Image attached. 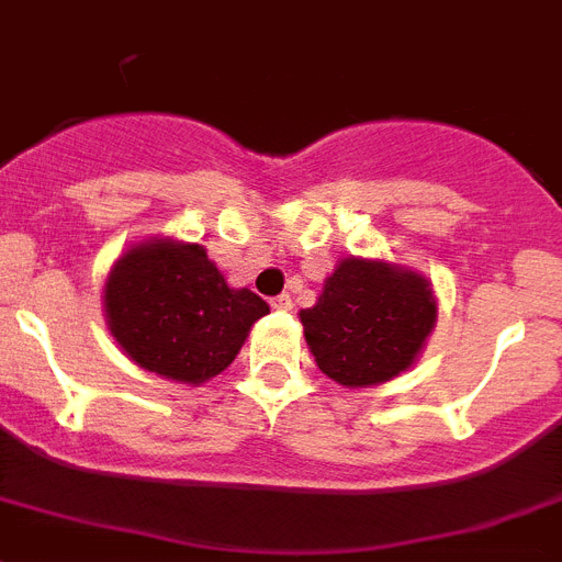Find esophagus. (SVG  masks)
Returning a JSON list of instances; mask_svg holds the SVG:
<instances>
[{
    "instance_id": "1",
    "label": "esophagus",
    "mask_w": 562,
    "mask_h": 562,
    "mask_svg": "<svg viewBox=\"0 0 562 562\" xmlns=\"http://www.w3.org/2000/svg\"><path fill=\"white\" fill-rule=\"evenodd\" d=\"M271 308L291 311L294 308V300H291V294H277V296H271Z\"/></svg>"
}]
</instances>
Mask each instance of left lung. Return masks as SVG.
<instances>
[{"label":"left lung","instance_id":"1","mask_svg":"<svg viewBox=\"0 0 562 562\" xmlns=\"http://www.w3.org/2000/svg\"><path fill=\"white\" fill-rule=\"evenodd\" d=\"M300 319L322 373L345 387H368L413 364L436 322V300L424 277L350 257Z\"/></svg>","mask_w":562,"mask_h":562}]
</instances>
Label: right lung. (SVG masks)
Wrapping results in <instances>:
<instances>
[{
	"label": "right lung",
	"mask_w": 562,
	"mask_h": 562,
	"mask_svg": "<svg viewBox=\"0 0 562 562\" xmlns=\"http://www.w3.org/2000/svg\"><path fill=\"white\" fill-rule=\"evenodd\" d=\"M112 336L144 370L200 384L226 370L268 305L228 288L198 243H146L112 268L104 291Z\"/></svg>",
	"instance_id": "obj_1"
}]
</instances>
